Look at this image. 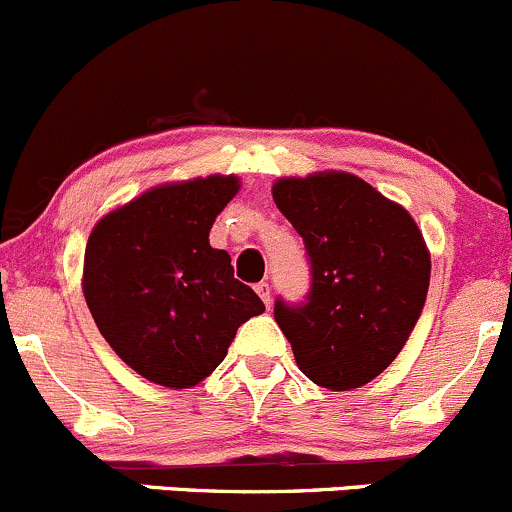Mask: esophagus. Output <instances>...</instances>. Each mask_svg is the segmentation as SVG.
I'll return each mask as SVG.
<instances>
[{
    "mask_svg": "<svg viewBox=\"0 0 512 512\" xmlns=\"http://www.w3.org/2000/svg\"><path fill=\"white\" fill-rule=\"evenodd\" d=\"M256 293H258V298L263 300V305H271V288H268V283H258L256 286Z\"/></svg>",
    "mask_w": 512,
    "mask_h": 512,
    "instance_id": "esophagus-1",
    "label": "esophagus"
}]
</instances>
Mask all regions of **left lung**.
<instances>
[{
	"instance_id": "1",
	"label": "left lung",
	"mask_w": 512,
	"mask_h": 512,
	"mask_svg": "<svg viewBox=\"0 0 512 512\" xmlns=\"http://www.w3.org/2000/svg\"><path fill=\"white\" fill-rule=\"evenodd\" d=\"M271 192L313 268L308 303L278 300L273 310L295 365L333 392L365 387L402 352L424 308V234L402 204L350 172L281 177Z\"/></svg>"
}]
</instances>
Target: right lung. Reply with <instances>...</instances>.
Masks as SVG:
<instances>
[{
  "mask_svg": "<svg viewBox=\"0 0 512 512\" xmlns=\"http://www.w3.org/2000/svg\"><path fill=\"white\" fill-rule=\"evenodd\" d=\"M241 179L209 175L165 182L93 226L83 256V295L100 335L140 377L197 387L226 357L261 298L234 278L209 231Z\"/></svg>",
  "mask_w": 512,
  "mask_h": 512,
  "instance_id": "obj_1",
  "label": "right lung"
}]
</instances>
